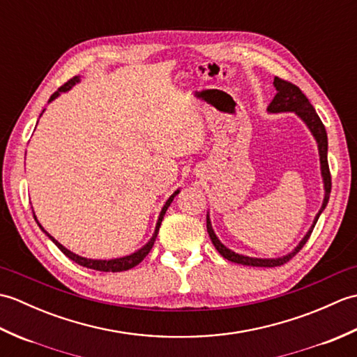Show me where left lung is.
Returning a JSON list of instances; mask_svg holds the SVG:
<instances>
[{
    "mask_svg": "<svg viewBox=\"0 0 357 357\" xmlns=\"http://www.w3.org/2000/svg\"><path fill=\"white\" fill-rule=\"evenodd\" d=\"M273 86L276 89V96L273 98V101L270 102V105L267 107L268 113H287V112H293L298 115L302 123H304L308 130L312 132L313 138L316 139L317 144V150H319V161H321V174H322V183H324V201H322V207L321 210L317 211V215L314 216V221L310 227L307 234L304 238L301 239V242L296 245L290 253H287L280 257H252V256H245V255H239L236 252H233L229 247H225L219 238L216 236V233L211 227V221H210V215L207 211V231L208 236L213 242L215 248L219 252L222 257H225L227 261H231L234 264H242V265H250V267H279V265H284L285 262H288L291 257L299 252V250L305 245V242L308 241L310 234H312L314 225L319 219L321 213L325 210L330 199V192H331V174H330V169H328V138H327V132H325V127L322 124L321 118L317 116V113L314 110V107L310 101L307 100V96L301 92L299 87H296L294 84L288 81H284L280 78H275L273 81Z\"/></svg>",
    "mask_w": 357,
    "mask_h": 357,
    "instance_id": "8db88e82",
    "label": "left lung"
}]
</instances>
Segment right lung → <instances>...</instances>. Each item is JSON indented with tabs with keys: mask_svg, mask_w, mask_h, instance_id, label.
I'll list each match as a JSON object with an SVG mask.
<instances>
[{
	"mask_svg": "<svg viewBox=\"0 0 357 357\" xmlns=\"http://www.w3.org/2000/svg\"><path fill=\"white\" fill-rule=\"evenodd\" d=\"M81 81V78L79 77H75V78H72L70 81H67L66 84L63 86V87H59L55 93H53L52 96H50V100H49V102H52L53 100H56V98L61 95V93H64V92H69V90L73 87V86H77L78 82ZM43 113H44V110H43ZM41 113V115H43ZM40 115V116H41ZM179 193V188L176 192H174L169 199L165 201V204H164V207H162V210H161V213H159V216H158V221H156V227H155V231H153V234H151V238L149 239V242L146 245H142L141 248H138L136 250V252H133V253H130V255H126V256H121V257H112V259H90V257H84V256H79V255H77V253H73V252H70V250H67L63 244H59V242L53 238V236H50V234L45 231L44 229H43V225L38 222V219H36V216H35V213H33V218H35V221H36V224L40 225V229L47 234L49 236V239L53 242V244H55L59 250H61V252L69 257V259H72L73 262H77V264H79V265H82V267H87V268H92V270H98V271H126V270H130V268H133L135 265H138L144 257H146L147 255H149V252L151 250V247H153V244H155V241H156V236H158V231H159V227H161V222H162V219H164V215H165V211H167V208L170 207V204H172V201L174 199V196H176Z\"/></svg>",
	"mask_w": 357,
	"mask_h": 357,
	"instance_id": "right-lung-1",
	"label": "right lung"
}]
</instances>
